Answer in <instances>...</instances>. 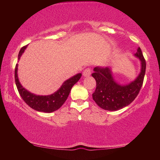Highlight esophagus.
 <instances>
[{
  "mask_svg": "<svg viewBox=\"0 0 160 160\" xmlns=\"http://www.w3.org/2000/svg\"><path fill=\"white\" fill-rule=\"evenodd\" d=\"M91 75V69L89 68H87L83 72V76H84V77H87V76H89Z\"/></svg>",
  "mask_w": 160,
  "mask_h": 160,
  "instance_id": "obj_1",
  "label": "esophagus"
}]
</instances>
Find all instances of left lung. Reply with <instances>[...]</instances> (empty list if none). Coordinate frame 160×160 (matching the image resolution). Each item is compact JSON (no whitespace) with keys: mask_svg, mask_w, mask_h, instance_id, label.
Returning <instances> with one entry per match:
<instances>
[{"mask_svg":"<svg viewBox=\"0 0 160 160\" xmlns=\"http://www.w3.org/2000/svg\"><path fill=\"white\" fill-rule=\"evenodd\" d=\"M135 56L141 62V70L138 77L126 85L117 84L113 79L111 68L95 67L92 76L96 81V89L92 98L100 108L107 111H117L128 106L138 95L143 85L146 63L141 48H138Z\"/></svg>","mask_w":160,"mask_h":160,"instance_id":"obj_1","label":"left lung"}]
</instances>
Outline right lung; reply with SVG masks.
Here are the masks:
<instances>
[{"instance_id":"add662e5","label":"right lung","mask_w":160,"mask_h":160,"mask_svg":"<svg viewBox=\"0 0 160 160\" xmlns=\"http://www.w3.org/2000/svg\"><path fill=\"white\" fill-rule=\"evenodd\" d=\"M26 45L22 47L18 54V60H19L22 54L27 48ZM18 64L16 65L14 71L15 83H16L17 89L22 100L34 110L41 111L45 113H51L58 110L64 104L65 100L68 97L72 87L80 79L82 73H78L65 81L62 86L58 91L50 95H36L28 92L22 86L19 82L18 76H17V68Z\"/></svg>"}]
</instances>
